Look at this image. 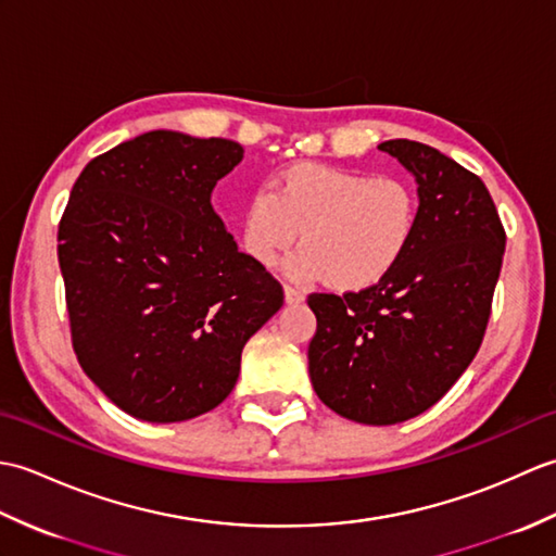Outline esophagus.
I'll return each instance as SVG.
<instances>
[{
  "label": "esophagus",
  "instance_id": "34e87169",
  "mask_svg": "<svg viewBox=\"0 0 556 556\" xmlns=\"http://www.w3.org/2000/svg\"><path fill=\"white\" fill-rule=\"evenodd\" d=\"M285 301L289 305H299V303L305 301V293L299 291V289H293V287H285Z\"/></svg>",
  "mask_w": 556,
  "mask_h": 556
}]
</instances>
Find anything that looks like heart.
<instances>
[{
    "instance_id": "heart-1",
    "label": "heart",
    "mask_w": 556,
    "mask_h": 556,
    "mask_svg": "<svg viewBox=\"0 0 556 556\" xmlns=\"http://www.w3.org/2000/svg\"><path fill=\"white\" fill-rule=\"evenodd\" d=\"M418 227V195L399 176H370L296 162L245 200L236 219L241 251L275 265L301 231L287 275L299 285L332 281L341 291L375 287L404 260Z\"/></svg>"
}]
</instances>
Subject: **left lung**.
Here are the masks:
<instances>
[{
    "instance_id": "1",
    "label": "left lung",
    "mask_w": 556,
    "mask_h": 556,
    "mask_svg": "<svg viewBox=\"0 0 556 556\" xmlns=\"http://www.w3.org/2000/svg\"><path fill=\"white\" fill-rule=\"evenodd\" d=\"M377 150L416 179V236L375 287L311 293L308 370L339 416L394 425L434 406L476 358L506 236L485 184L452 157L406 138Z\"/></svg>"
}]
</instances>
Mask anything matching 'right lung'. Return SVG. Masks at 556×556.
<instances>
[{
  "label": "right lung",
  "mask_w": 556,
  "mask_h": 556,
  "mask_svg": "<svg viewBox=\"0 0 556 556\" xmlns=\"http://www.w3.org/2000/svg\"><path fill=\"white\" fill-rule=\"evenodd\" d=\"M241 160L233 140L160 128L90 160L71 188L56 253L74 351L138 420L219 406L245 341L285 305L210 203Z\"/></svg>",
  "instance_id": "add662e5"
}]
</instances>
